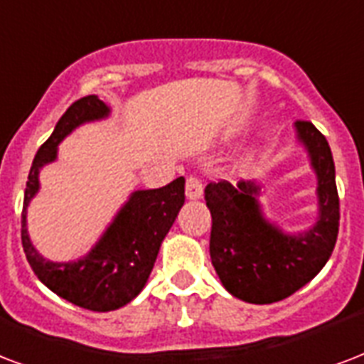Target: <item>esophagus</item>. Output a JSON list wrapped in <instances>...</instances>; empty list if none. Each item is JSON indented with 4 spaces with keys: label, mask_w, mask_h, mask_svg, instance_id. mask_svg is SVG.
I'll return each instance as SVG.
<instances>
[{
    "label": "esophagus",
    "mask_w": 364,
    "mask_h": 364,
    "mask_svg": "<svg viewBox=\"0 0 364 364\" xmlns=\"http://www.w3.org/2000/svg\"><path fill=\"white\" fill-rule=\"evenodd\" d=\"M185 194L188 200H196L202 196V181L196 176L187 177V185H185Z\"/></svg>",
    "instance_id": "obj_1"
}]
</instances>
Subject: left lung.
I'll use <instances>...</instances> for the list:
<instances>
[{"instance_id": "1", "label": "left lung", "mask_w": 364, "mask_h": 364, "mask_svg": "<svg viewBox=\"0 0 364 364\" xmlns=\"http://www.w3.org/2000/svg\"><path fill=\"white\" fill-rule=\"evenodd\" d=\"M317 176L318 218L307 231L288 235L267 221L256 181L210 183L204 191L212 213L210 256L221 284L248 304H273L305 287L328 262L340 227L336 171L328 141L311 122H296Z\"/></svg>"}]
</instances>
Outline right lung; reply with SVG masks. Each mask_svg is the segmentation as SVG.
<instances>
[{"label":"right lung","mask_w":364,"mask_h":364,"mask_svg":"<svg viewBox=\"0 0 364 364\" xmlns=\"http://www.w3.org/2000/svg\"><path fill=\"white\" fill-rule=\"evenodd\" d=\"M108 114L110 108L99 97L87 95L72 102L60 116L51 137L40 146L32 162L21 221L22 248L38 279L66 301L99 313L120 309L145 288L160 244L185 204L183 177L166 187L135 191L87 256L65 263L40 256L26 229V208L40 191V170L57 158V146L68 133Z\"/></svg>","instance_id":"add662e5"}]
</instances>
